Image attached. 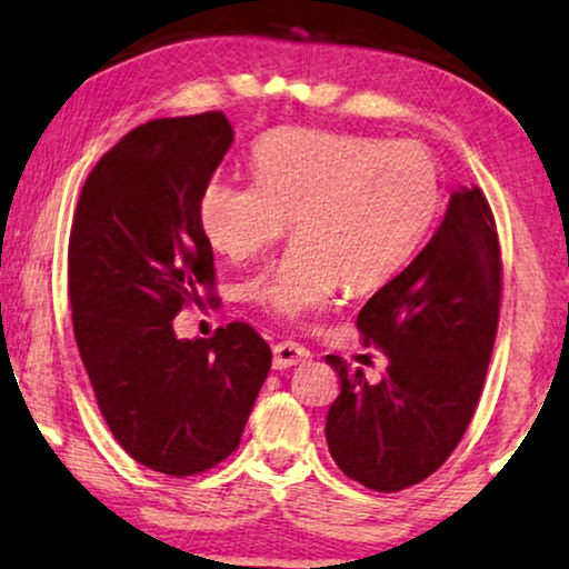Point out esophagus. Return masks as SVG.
<instances>
[{"label":"esophagus","instance_id":"esophagus-1","mask_svg":"<svg viewBox=\"0 0 569 569\" xmlns=\"http://www.w3.org/2000/svg\"><path fill=\"white\" fill-rule=\"evenodd\" d=\"M310 351L305 346L295 341H279L274 343V369H287L300 365V361H308Z\"/></svg>","mask_w":569,"mask_h":569}]
</instances>
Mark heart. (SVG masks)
<instances>
[{
    "label": "heart",
    "instance_id": "heart-1",
    "mask_svg": "<svg viewBox=\"0 0 569 569\" xmlns=\"http://www.w3.org/2000/svg\"><path fill=\"white\" fill-rule=\"evenodd\" d=\"M257 182L210 179L200 197L208 241L233 261L274 243L290 249L246 292L282 318L326 308L346 282L375 290L416 257L439 218V163L416 141L282 128L253 146Z\"/></svg>",
    "mask_w": 569,
    "mask_h": 569
}]
</instances>
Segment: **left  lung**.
Here are the masks:
<instances>
[{
    "label": "left lung",
    "instance_id": "8db88e82",
    "mask_svg": "<svg viewBox=\"0 0 569 569\" xmlns=\"http://www.w3.org/2000/svg\"><path fill=\"white\" fill-rule=\"evenodd\" d=\"M500 290L496 218L480 187H462L426 249L359 310L361 341L387 357L380 380L326 357L341 380L326 441L346 477L398 492L447 462L480 402Z\"/></svg>",
    "mask_w": 569,
    "mask_h": 569
}]
</instances>
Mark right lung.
I'll list each match as a JSON object with an SVG mask.
<instances>
[{
	"instance_id": "obj_1",
	"label": "right lung",
	"mask_w": 569,
	"mask_h": 569,
	"mask_svg": "<svg viewBox=\"0 0 569 569\" xmlns=\"http://www.w3.org/2000/svg\"><path fill=\"white\" fill-rule=\"evenodd\" d=\"M230 143L218 110L146 122L97 161L73 210L69 302L97 406L136 462L171 477L233 455L271 367L241 320L208 341L171 328L184 305L218 300L200 197Z\"/></svg>"
}]
</instances>
